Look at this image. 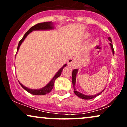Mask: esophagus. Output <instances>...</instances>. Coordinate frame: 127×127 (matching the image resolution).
<instances>
[{
    "label": "esophagus",
    "instance_id": "obj_1",
    "mask_svg": "<svg viewBox=\"0 0 127 127\" xmlns=\"http://www.w3.org/2000/svg\"><path fill=\"white\" fill-rule=\"evenodd\" d=\"M73 61H74L73 58H72V57L70 58V59H69V60H68V64H70V65L72 64Z\"/></svg>",
    "mask_w": 127,
    "mask_h": 127
}]
</instances>
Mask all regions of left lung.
I'll return each instance as SVG.
<instances>
[{
    "label": "left lung",
    "mask_w": 127,
    "mask_h": 127,
    "mask_svg": "<svg viewBox=\"0 0 127 127\" xmlns=\"http://www.w3.org/2000/svg\"><path fill=\"white\" fill-rule=\"evenodd\" d=\"M108 39H109V41L111 42L110 43V46H111L112 52H113V54H114V49H113V45H112V39H111V38H110V37H109ZM78 69H74L73 70V72H72V83H73V85L74 93H75V94L77 96H78V97H79V98H81L84 99V100H90V99L95 98V97H97V96H98V95H100V94H101L102 92L104 91V90H103L101 92H100V93H98V94H96V95H90V96L84 95V94H82V93H79V92L77 91L76 90V88H75V83H76V74H77V73H78Z\"/></svg>",
    "instance_id": "left-lung-1"
}]
</instances>
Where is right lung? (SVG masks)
<instances>
[{
	"instance_id": "1",
	"label": "right lung",
	"mask_w": 127,
	"mask_h": 127,
	"mask_svg": "<svg viewBox=\"0 0 127 127\" xmlns=\"http://www.w3.org/2000/svg\"><path fill=\"white\" fill-rule=\"evenodd\" d=\"M53 26H52V23L51 21H49V22H43V23H38V24H36L33 27H32L29 30L27 31L26 33H25L23 37L22 38L21 40H20L19 42L18 47H17V51L19 49V48H20V45L22 43V42L24 41V40L25 39V38L27 37V36L30 33L33 31V30H49V29H53ZM66 64H64L63 66L58 71L57 73L55 74V75L54 76V78L52 79L51 81L49 82L48 84H47L45 87H43L41 89H39V90H33V89H30L26 87L25 86H24L23 85H22L20 82H19L20 84V85L26 91H27V92H29V93L30 94H33V95H45V94H47V93H49V92L52 90V89L53 88L54 85V82L55 79L57 78H59L60 76L61 75V73H62V72L63 69V68L64 67L66 66Z\"/></svg>"
}]
</instances>
